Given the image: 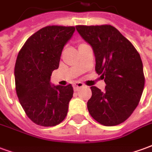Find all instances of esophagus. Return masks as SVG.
I'll list each match as a JSON object with an SVG mask.
<instances>
[{
  "mask_svg": "<svg viewBox=\"0 0 152 152\" xmlns=\"http://www.w3.org/2000/svg\"><path fill=\"white\" fill-rule=\"evenodd\" d=\"M84 87V85H83L82 83L80 82H76L73 84V89L75 91H77L78 89H80V88H82Z\"/></svg>",
  "mask_w": 152,
  "mask_h": 152,
  "instance_id": "1",
  "label": "esophagus"
}]
</instances>
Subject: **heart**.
<instances>
[{
  "mask_svg": "<svg viewBox=\"0 0 152 152\" xmlns=\"http://www.w3.org/2000/svg\"><path fill=\"white\" fill-rule=\"evenodd\" d=\"M84 45V44H80V45H79V46H80V45Z\"/></svg>",
  "mask_w": 152,
  "mask_h": 152,
  "instance_id": "b5f03b06",
  "label": "heart"
}]
</instances>
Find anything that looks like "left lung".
<instances>
[{"instance_id": "8db88e82", "label": "left lung", "mask_w": 152, "mask_h": 152, "mask_svg": "<svg viewBox=\"0 0 152 152\" xmlns=\"http://www.w3.org/2000/svg\"><path fill=\"white\" fill-rule=\"evenodd\" d=\"M76 28L92 47L96 72L106 83L103 91L90 87L92 97L87 102L89 114L105 126L121 124L134 112L142 94L145 79L140 55L111 25H79Z\"/></svg>"}]
</instances>
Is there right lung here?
<instances>
[{"mask_svg":"<svg viewBox=\"0 0 152 152\" xmlns=\"http://www.w3.org/2000/svg\"><path fill=\"white\" fill-rule=\"evenodd\" d=\"M74 27L48 26L25 42L15 66L16 93L22 107L35 124L54 126L65 119L73 88L50 82L58 68L63 48L72 38Z\"/></svg>","mask_w":152,"mask_h":152,"instance_id":"obj_1","label":"right lung"}]
</instances>
